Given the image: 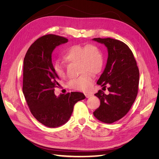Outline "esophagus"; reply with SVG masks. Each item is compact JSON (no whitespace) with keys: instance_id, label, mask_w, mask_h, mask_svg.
<instances>
[{"instance_id":"34e87169","label":"esophagus","mask_w":159,"mask_h":159,"mask_svg":"<svg viewBox=\"0 0 159 159\" xmlns=\"http://www.w3.org/2000/svg\"><path fill=\"white\" fill-rule=\"evenodd\" d=\"M85 97L87 98H89L91 97V96H93V95L91 94V93H85Z\"/></svg>"}]
</instances>
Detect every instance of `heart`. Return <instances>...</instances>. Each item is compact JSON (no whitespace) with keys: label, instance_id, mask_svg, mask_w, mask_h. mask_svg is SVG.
Returning a JSON list of instances; mask_svg holds the SVG:
<instances>
[{"label":"heart","instance_id":"heart-1","mask_svg":"<svg viewBox=\"0 0 159 159\" xmlns=\"http://www.w3.org/2000/svg\"><path fill=\"white\" fill-rule=\"evenodd\" d=\"M63 58L66 62L80 64L79 71L83 74L78 78L71 80L68 85L71 88L80 91H86L91 87L93 80L91 74H99L103 69L104 64L102 50L93 44L71 46L65 52ZM54 70L58 76L64 75V71L58 63L54 65Z\"/></svg>","mask_w":159,"mask_h":159}]
</instances>
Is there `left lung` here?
<instances>
[{
  "label": "left lung",
  "mask_w": 159,
  "mask_h": 159,
  "mask_svg": "<svg viewBox=\"0 0 159 159\" xmlns=\"http://www.w3.org/2000/svg\"><path fill=\"white\" fill-rule=\"evenodd\" d=\"M92 40L104 44L107 49L106 66L97 84L103 88L108 85L110 92L106 95L99 90L95 94L100 100V106L93 115L101 122L113 123L128 113L135 100L139 71L133 52L123 42L110 38Z\"/></svg>",
  "instance_id": "1"
}]
</instances>
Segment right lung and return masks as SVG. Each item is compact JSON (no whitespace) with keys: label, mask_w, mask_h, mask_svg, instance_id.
<instances>
[{"label":"right lung","mask_w":159,"mask_h":159,"mask_svg":"<svg viewBox=\"0 0 159 159\" xmlns=\"http://www.w3.org/2000/svg\"><path fill=\"white\" fill-rule=\"evenodd\" d=\"M68 42L67 38L54 34L42 36L30 46L24 59V95L33 116L50 128L68 122L75 103L85 98L81 92L60 94L58 97L54 93L58 76L52 54L57 46Z\"/></svg>","instance_id":"right-lung-1"}]
</instances>
